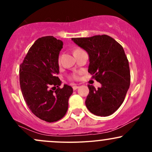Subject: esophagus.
Listing matches in <instances>:
<instances>
[{
	"instance_id": "obj_1",
	"label": "esophagus",
	"mask_w": 152,
	"mask_h": 152,
	"mask_svg": "<svg viewBox=\"0 0 152 152\" xmlns=\"http://www.w3.org/2000/svg\"><path fill=\"white\" fill-rule=\"evenodd\" d=\"M78 88V86H76V85H74V86H73V89H74V90H76Z\"/></svg>"
}]
</instances>
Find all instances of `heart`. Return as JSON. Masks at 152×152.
I'll use <instances>...</instances> for the list:
<instances>
[{"mask_svg":"<svg viewBox=\"0 0 152 152\" xmlns=\"http://www.w3.org/2000/svg\"><path fill=\"white\" fill-rule=\"evenodd\" d=\"M80 50V49H79V48H77V49H76L75 50ZM77 78V76H74V78Z\"/></svg>","mask_w":152,"mask_h":152,"instance_id":"heart-1","label":"heart"}]
</instances>
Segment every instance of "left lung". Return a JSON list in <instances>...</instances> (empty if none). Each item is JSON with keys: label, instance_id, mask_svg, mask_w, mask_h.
<instances>
[{"label": "left lung", "instance_id": "1", "mask_svg": "<svg viewBox=\"0 0 152 152\" xmlns=\"http://www.w3.org/2000/svg\"><path fill=\"white\" fill-rule=\"evenodd\" d=\"M71 40L88 53V72L102 84L98 89L88 86L87 109L96 116L114 114L123 103L130 86L129 65L123 47L107 35Z\"/></svg>", "mask_w": 152, "mask_h": 152}]
</instances>
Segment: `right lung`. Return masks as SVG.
Instances as JSON below:
<instances>
[{"label": "right lung", "instance_id": "obj_1", "mask_svg": "<svg viewBox=\"0 0 152 152\" xmlns=\"http://www.w3.org/2000/svg\"><path fill=\"white\" fill-rule=\"evenodd\" d=\"M63 42L53 36L39 38L35 41L20 64V86L29 109L47 122L58 121L66 114L72 87L61 80L58 56ZM50 86H53L51 90ZM57 88H56V87Z\"/></svg>", "mask_w": 152, "mask_h": 152}]
</instances>
